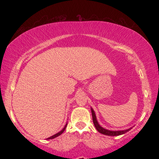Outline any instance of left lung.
I'll return each mask as SVG.
<instances>
[{
	"label": "left lung",
	"instance_id": "obj_1",
	"mask_svg": "<svg viewBox=\"0 0 159 159\" xmlns=\"http://www.w3.org/2000/svg\"><path fill=\"white\" fill-rule=\"evenodd\" d=\"M91 112H92V116H93V124L96 127V129H97V131L98 132L102 133V134H105V135L107 136H118V135H121V134H125L126 132H129L130 130V129H127V130H124V131H110V130H107V129H103L102 127L98 125L97 120H96V114H95L93 110L91 108Z\"/></svg>",
	"mask_w": 159,
	"mask_h": 159
}]
</instances>
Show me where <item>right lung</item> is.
<instances>
[{
	"mask_svg": "<svg viewBox=\"0 0 159 159\" xmlns=\"http://www.w3.org/2000/svg\"><path fill=\"white\" fill-rule=\"evenodd\" d=\"M66 125H67V124H66ZM66 125H65V127H64V128H63V129H62V130L61 131V132H58V133H57V134H54V135H53V136H52V137H50V138H48V139H53V138H56V137H57V136L61 135V134H62V133H63V132H64V131H65V129H66Z\"/></svg>",
	"mask_w": 159,
	"mask_h": 159,
	"instance_id": "add662e5",
	"label": "right lung"
}]
</instances>
